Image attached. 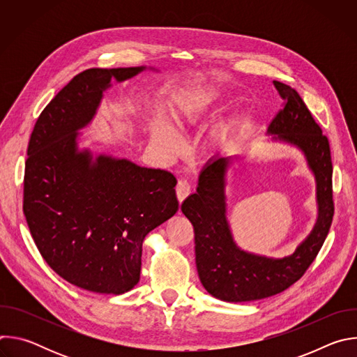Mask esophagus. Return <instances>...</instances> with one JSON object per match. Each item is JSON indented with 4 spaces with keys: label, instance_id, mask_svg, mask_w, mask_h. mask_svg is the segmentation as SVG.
<instances>
[{
    "label": "esophagus",
    "instance_id": "obj_1",
    "mask_svg": "<svg viewBox=\"0 0 357 357\" xmlns=\"http://www.w3.org/2000/svg\"><path fill=\"white\" fill-rule=\"evenodd\" d=\"M175 190H176L178 200L182 202V200H185V197L189 196V193H190L192 189H190V185H189V182H188L186 179H179L178 183H176Z\"/></svg>",
    "mask_w": 357,
    "mask_h": 357
}]
</instances>
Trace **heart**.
<instances>
[{
  "label": "heart",
  "instance_id": "b5f03b06",
  "mask_svg": "<svg viewBox=\"0 0 357 357\" xmlns=\"http://www.w3.org/2000/svg\"><path fill=\"white\" fill-rule=\"evenodd\" d=\"M215 98V96L196 97L183 101L182 105L174 106V119L178 130H183L186 124L192 123L197 117V114H200L209 105H212ZM151 142L167 160L176 157L182 149V138L179 132L165 119H157L155 123L152 124Z\"/></svg>",
  "mask_w": 357,
  "mask_h": 357
}]
</instances>
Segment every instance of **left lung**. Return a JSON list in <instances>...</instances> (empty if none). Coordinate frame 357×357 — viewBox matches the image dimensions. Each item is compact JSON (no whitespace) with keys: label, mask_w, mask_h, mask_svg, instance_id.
I'll use <instances>...</instances> for the list:
<instances>
[{"label":"left lung","mask_w":357,"mask_h":357,"mask_svg":"<svg viewBox=\"0 0 357 357\" xmlns=\"http://www.w3.org/2000/svg\"><path fill=\"white\" fill-rule=\"evenodd\" d=\"M285 100L267 134L298 148L317 182L318 218L311 233L295 251L271 259L241 250L227 222L226 176L234 157H215L203 167L196 192L182 203V213L195 230L196 268L202 285L226 302H247L285 291L308 270L329 233L333 219L332 160L328 138L295 89L274 82Z\"/></svg>","instance_id":"1"}]
</instances>
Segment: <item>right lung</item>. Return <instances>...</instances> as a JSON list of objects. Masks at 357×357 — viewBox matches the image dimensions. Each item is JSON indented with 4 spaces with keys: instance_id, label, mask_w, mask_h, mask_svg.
Listing matches in <instances>:
<instances>
[{
    "instance_id": "1",
    "label": "right lung",
    "mask_w": 357,
    "mask_h": 357,
    "mask_svg": "<svg viewBox=\"0 0 357 357\" xmlns=\"http://www.w3.org/2000/svg\"><path fill=\"white\" fill-rule=\"evenodd\" d=\"M145 66L87 69L40 113L28 145L24 215L43 260L68 282L120 295L139 281L145 236L178 212L176 178L79 148L103 94Z\"/></svg>"
}]
</instances>
